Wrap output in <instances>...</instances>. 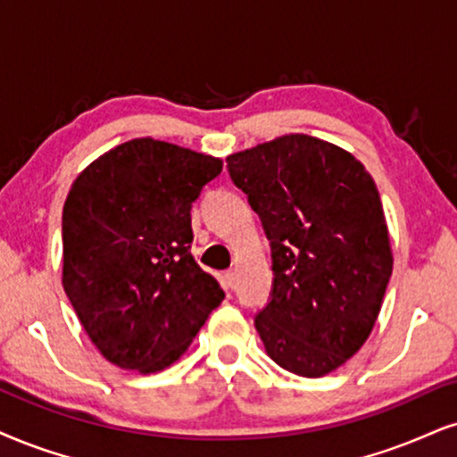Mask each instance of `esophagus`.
Wrapping results in <instances>:
<instances>
[{
  "mask_svg": "<svg viewBox=\"0 0 457 457\" xmlns=\"http://www.w3.org/2000/svg\"><path fill=\"white\" fill-rule=\"evenodd\" d=\"M235 279H237V273H235L233 269L224 271V286H227V288H235Z\"/></svg>",
  "mask_w": 457,
  "mask_h": 457,
  "instance_id": "34e87169",
  "label": "esophagus"
}]
</instances>
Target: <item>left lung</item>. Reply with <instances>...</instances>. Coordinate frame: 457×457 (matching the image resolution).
Wrapping results in <instances>:
<instances>
[{"mask_svg":"<svg viewBox=\"0 0 457 457\" xmlns=\"http://www.w3.org/2000/svg\"><path fill=\"white\" fill-rule=\"evenodd\" d=\"M227 162L271 245V295L254 318L264 349L301 377L339 369L369 339L392 275L373 178L349 152L309 135Z\"/></svg>","mask_w":457,"mask_h":457,"instance_id":"obj_1","label":"left lung"}]
</instances>
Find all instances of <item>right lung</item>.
Wrapping results in <instances>:
<instances>
[{
  "mask_svg": "<svg viewBox=\"0 0 457 457\" xmlns=\"http://www.w3.org/2000/svg\"><path fill=\"white\" fill-rule=\"evenodd\" d=\"M222 161L156 139L116 145L63 207V288L91 341L120 369L182 356L224 290L190 254V210Z\"/></svg>",
  "mask_w": 457,
  "mask_h": 457,
  "instance_id": "obj_1",
  "label": "right lung"
}]
</instances>
